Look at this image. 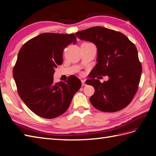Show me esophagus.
Here are the masks:
<instances>
[{
	"label": "esophagus",
	"mask_w": 156,
	"mask_h": 156,
	"mask_svg": "<svg viewBox=\"0 0 156 156\" xmlns=\"http://www.w3.org/2000/svg\"><path fill=\"white\" fill-rule=\"evenodd\" d=\"M81 82H82V87H84V86L87 85V84H86V82H85V80H81Z\"/></svg>",
	"instance_id": "1"
}]
</instances>
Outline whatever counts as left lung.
Masks as SVG:
<instances>
[{"label": "left lung", "instance_id": "obj_1", "mask_svg": "<svg viewBox=\"0 0 156 156\" xmlns=\"http://www.w3.org/2000/svg\"><path fill=\"white\" fill-rule=\"evenodd\" d=\"M76 35L97 48V64L91 79L86 81L94 88L91 104L107 112L125 108L136 94L142 72L134 44L122 33L99 26L78 31ZM98 75H108L109 80L101 83L94 79Z\"/></svg>", "mask_w": 156, "mask_h": 156}]
</instances>
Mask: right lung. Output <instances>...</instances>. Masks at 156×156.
I'll return each instance as SVG.
<instances>
[{"label":"right lung","mask_w":156,"mask_h":156,"mask_svg":"<svg viewBox=\"0 0 156 156\" xmlns=\"http://www.w3.org/2000/svg\"><path fill=\"white\" fill-rule=\"evenodd\" d=\"M74 34L44 33L31 39L19 51L12 71L19 97L39 117L54 119L67 111L82 83L76 76L54 83V74L63 62V50Z\"/></svg>","instance_id":"1"}]
</instances>
